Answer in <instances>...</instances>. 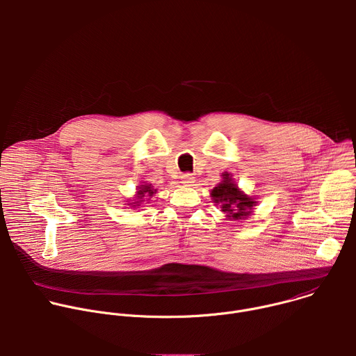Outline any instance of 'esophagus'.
Masks as SVG:
<instances>
[{
    "label": "esophagus",
    "mask_w": 356,
    "mask_h": 356,
    "mask_svg": "<svg viewBox=\"0 0 356 356\" xmlns=\"http://www.w3.org/2000/svg\"><path fill=\"white\" fill-rule=\"evenodd\" d=\"M181 183H183L184 186H193V183H194V176H193L191 173L183 175V176H181Z\"/></svg>",
    "instance_id": "esophagus-1"
}]
</instances>
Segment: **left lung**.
Listing matches in <instances>:
<instances>
[{
    "label": "left lung",
    "instance_id": "obj_1",
    "mask_svg": "<svg viewBox=\"0 0 356 356\" xmlns=\"http://www.w3.org/2000/svg\"><path fill=\"white\" fill-rule=\"evenodd\" d=\"M222 176L224 180L211 191L214 201L220 202L221 210L224 213H228V217L234 220L246 218L252 213V207L257 206V201L243 194L236 187V184L232 183V179L228 173Z\"/></svg>",
    "mask_w": 356,
    "mask_h": 356
}]
</instances>
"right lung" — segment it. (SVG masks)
<instances>
[{"instance_id":"add662e5","label":"right lung","mask_w":356,"mask_h":356,"mask_svg":"<svg viewBox=\"0 0 356 356\" xmlns=\"http://www.w3.org/2000/svg\"><path fill=\"white\" fill-rule=\"evenodd\" d=\"M145 193H147L149 195H152V194H154L155 191L150 188V184H149V186H143V187H140V190L138 191V194H139L138 197H139V198H142V197L145 195ZM142 201H143V200H140V201H136V202H142ZM138 206H139V204H138Z\"/></svg>"}]
</instances>
